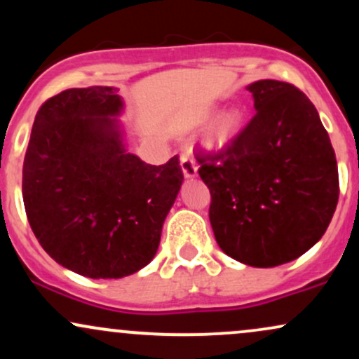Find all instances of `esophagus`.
I'll return each mask as SVG.
<instances>
[{"label": "esophagus", "instance_id": "34e87169", "mask_svg": "<svg viewBox=\"0 0 359 359\" xmlns=\"http://www.w3.org/2000/svg\"><path fill=\"white\" fill-rule=\"evenodd\" d=\"M180 168H182L185 179H194V177L197 175L196 160H194L189 154L180 155Z\"/></svg>", "mask_w": 359, "mask_h": 359}]
</instances>
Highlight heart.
<instances>
[{
    "instance_id": "obj_1",
    "label": "heart",
    "mask_w": 359,
    "mask_h": 359,
    "mask_svg": "<svg viewBox=\"0 0 359 359\" xmlns=\"http://www.w3.org/2000/svg\"><path fill=\"white\" fill-rule=\"evenodd\" d=\"M243 123H245V118H243L241 111L234 108L222 111L214 121L211 131H209L208 147L214 148V150L228 147L240 135Z\"/></svg>"
}]
</instances>
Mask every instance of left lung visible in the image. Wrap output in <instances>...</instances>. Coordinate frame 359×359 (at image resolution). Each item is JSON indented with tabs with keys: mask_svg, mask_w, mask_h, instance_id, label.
<instances>
[{
	"mask_svg": "<svg viewBox=\"0 0 359 359\" xmlns=\"http://www.w3.org/2000/svg\"><path fill=\"white\" fill-rule=\"evenodd\" d=\"M257 114L219 155H199L211 221L228 257L257 269L292 262L323 238L339 197L334 148L292 84L246 86Z\"/></svg>",
	"mask_w": 359,
	"mask_h": 359,
	"instance_id": "1",
	"label": "left lung"
}]
</instances>
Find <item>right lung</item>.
<instances>
[{
	"mask_svg": "<svg viewBox=\"0 0 359 359\" xmlns=\"http://www.w3.org/2000/svg\"><path fill=\"white\" fill-rule=\"evenodd\" d=\"M114 88L65 89L36 113L23 203L40 246L89 278H123L155 257L184 182L179 156L150 165L128 151Z\"/></svg>",
	"mask_w": 359,
	"mask_h": 359,
	"instance_id": "obj_1",
	"label": "right lung"
}]
</instances>
